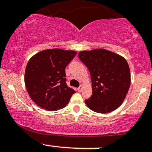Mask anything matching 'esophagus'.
Instances as JSON below:
<instances>
[{
	"label": "esophagus",
	"mask_w": 152,
	"mask_h": 152,
	"mask_svg": "<svg viewBox=\"0 0 152 152\" xmlns=\"http://www.w3.org/2000/svg\"><path fill=\"white\" fill-rule=\"evenodd\" d=\"M83 85H81V86H80L78 88V91L81 92V91H82V89H83Z\"/></svg>",
	"instance_id": "1"
}]
</instances>
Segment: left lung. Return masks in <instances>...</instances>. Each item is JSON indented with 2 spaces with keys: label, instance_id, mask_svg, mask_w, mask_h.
Masks as SVG:
<instances>
[{
  "label": "left lung",
  "instance_id": "left-lung-1",
  "mask_svg": "<svg viewBox=\"0 0 152 152\" xmlns=\"http://www.w3.org/2000/svg\"><path fill=\"white\" fill-rule=\"evenodd\" d=\"M80 60L88 68L92 95L85 104L92 111L106 114L118 109L131 84L129 66L121 56L104 48L81 50Z\"/></svg>",
  "mask_w": 152,
  "mask_h": 152
}]
</instances>
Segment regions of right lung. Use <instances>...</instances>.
Returning <instances> with one entry per match:
<instances>
[{
  "label": "right lung",
  "mask_w": 152,
  "mask_h": 152,
  "mask_svg": "<svg viewBox=\"0 0 152 152\" xmlns=\"http://www.w3.org/2000/svg\"><path fill=\"white\" fill-rule=\"evenodd\" d=\"M76 55L74 50L51 48L31 57L26 65L24 81L35 104L50 111L67 105L76 92L66 85L65 69Z\"/></svg>",
  "instance_id": "add662e5"
}]
</instances>
